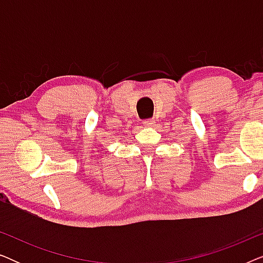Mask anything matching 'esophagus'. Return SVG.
<instances>
[{"instance_id": "34e87169", "label": "esophagus", "mask_w": 263, "mask_h": 263, "mask_svg": "<svg viewBox=\"0 0 263 263\" xmlns=\"http://www.w3.org/2000/svg\"><path fill=\"white\" fill-rule=\"evenodd\" d=\"M154 123H156V121L153 118H148V120L143 121V125H146V127H152Z\"/></svg>"}]
</instances>
